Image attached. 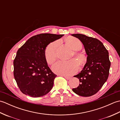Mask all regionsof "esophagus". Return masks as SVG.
Returning <instances> with one entry per match:
<instances>
[{
    "mask_svg": "<svg viewBox=\"0 0 120 120\" xmlns=\"http://www.w3.org/2000/svg\"><path fill=\"white\" fill-rule=\"evenodd\" d=\"M63 77H64L65 79H67V80H69L71 78V77H68V76H64V75H63Z\"/></svg>",
    "mask_w": 120,
    "mask_h": 120,
    "instance_id": "obj_1",
    "label": "esophagus"
}]
</instances>
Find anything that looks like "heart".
<instances>
[{"mask_svg": "<svg viewBox=\"0 0 120 120\" xmlns=\"http://www.w3.org/2000/svg\"><path fill=\"white\" fill-rule=\"evenodd\" d=\"M66 42L70 47L74 50H80L82 46V43L77 38L74 37L68 38ZM58 45V41L50 43L46 48L44 56L45 59L48 64H51L55 62L57 58L56 49ZM74 56L80 64L85 61L84 56L79 53L74 52ZM79 68V64L75 59L69 61H58L52 65L53 72L57 74L71 76L77 72Z\"/></svg>", "mask_w": 120, "mask_h": 120, "instance_id": "b5f03b06", "label": "heart"}]
</instances>
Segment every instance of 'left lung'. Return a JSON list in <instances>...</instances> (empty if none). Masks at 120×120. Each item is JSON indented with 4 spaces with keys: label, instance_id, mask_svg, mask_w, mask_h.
<instances>
[{
    "label": "left lung",
    "instance_id": "left-lung-1",
    "mask_svg": "<svg viewBox=\"0 0 120 120\" xmlns=\"http://www.w3.org/2000/svg\"><path fill=\"white\" fill-rule=\"evenodd\" d=\"M84 46L86 62L81 72L74 76L79 79V85L72 89L77 95L90 96L96 93L107 81L111 63L109 52L100 41L82 34H73Z\"/></svg>",
    "mask_w": 120,
    "mask_h": 120
}]
</instances>
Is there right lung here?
Returning <instances> with one entry per match:
<instances>
[{
  "label": "right lung",
  "mask_w": 120,
  "mask_h": 120,
  "mask_svg": "<svg viewBox=\"0 0 120 120\" xmlns=\"http://www.w3.org/2000/svg\"><path fill=\"white\" fill-rule=\"evenodd\" d=\"M64 34H43L31 37L19 48L13 62L14 76L22 93L39 98L52 90L57 76L48 67L46 48Z\"/></svg>",
  "instance_id": "obj_1"
}]
</instances>
